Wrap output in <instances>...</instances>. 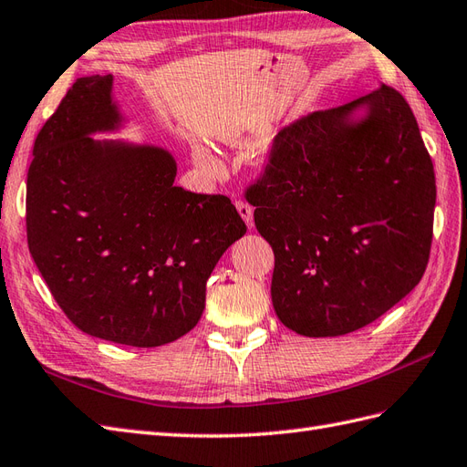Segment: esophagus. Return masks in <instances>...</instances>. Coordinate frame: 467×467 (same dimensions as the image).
Instances as JSON below:
<instances>
[{"label": "esophagus", "instance_id": "esophagus-1", "mask_svg": "<svg viewBox=\"0 0 467 467\" xmlns=\"http://www.w3.org/2000/svg\"><path fill=\"white\" fill-rule=\"evenodd\" d=\"M234 205H236L238 214H241V217L244 219L248 229H253V226H254V211H253V207H250L246 201H236Z\"/></svg>", "mask_w": 467, "mask_h": 467}]
</instances>
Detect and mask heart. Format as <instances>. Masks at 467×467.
<instances>
[{"label":"heart","instance_id":"b5f03b06","mask_svg":"<svg viewBox=\"0 0 467 467\" xmlns=\"http://www.w3.org/2000/svg\"><path fill=\"white\" fill-rule=\"evenodd\" d=\"M197 158H199V161H205V163H209V161H211V160H209V155H207V153H202V151L197 155Z\"/></svg>","mask_w":467,"mask_h":467}]
</instances>
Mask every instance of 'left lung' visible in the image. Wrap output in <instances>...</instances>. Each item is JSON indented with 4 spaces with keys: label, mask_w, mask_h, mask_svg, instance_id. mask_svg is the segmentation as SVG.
I'll use <instances>...</instances> for the list:
<instances>
[{
    "label": "left lung",
    "mask_w": 467,
    "mask_h": 467,
    "mask_svg": "<svg viewBox=\"0 0 467 467\" xmlns=\"http://www.w3.org/2000/svg\"><path fill=\"white\" fill-rule=\"evenodd\" d=\"M363 103L369 116L351 125ZM244 195L274 250V309L300 336L336 337L373 324L424 276L434 165L392 87L284 128Z\"/></svg>",
    "instance_id": "obj_1"
}]
</instances>
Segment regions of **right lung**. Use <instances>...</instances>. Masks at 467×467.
Listing matches in <instances>:
<instances>
[{
	"mask_svg": "<svg viewBox=\"0 0 467 467\" xmlns=\"http://www.w3.org/2000/svg\"><path fill=\"white\" fill-rule=\"evenodd\" d=\"M110 88L112 75L77 78L35 138L27 244L80 331L160 348L197 326L211 272L246 224L229 197L175 187L165 150L94 141L119 122Z\"/></svg>",
	"mask_w": 467,
	"mask_h": 467,
	"instance_id": "obj_1",
	"label": "right lung"
}]
</instances>
